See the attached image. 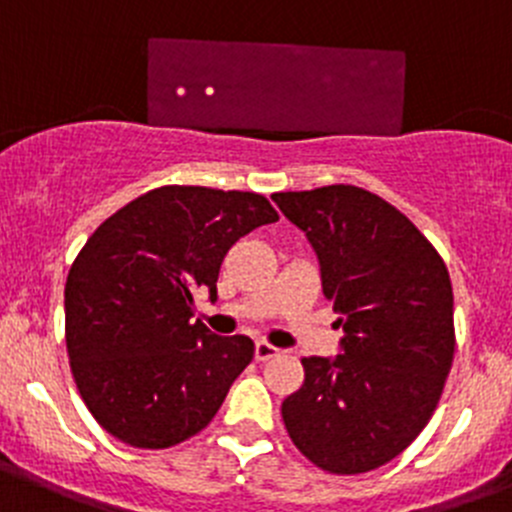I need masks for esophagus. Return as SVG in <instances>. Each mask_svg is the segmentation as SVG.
Wrapping results in <instances>:
<instances>
[{
  "mask_svg": "<svg viewBox=\"0 0 512 512\" xmlns=\"http://www.w3.org/2000/svg\"><path fill=\"white\" fill-rule=\"evenodd\" d=\"M280 353V348H275L272 346V343H267V341H257L255 343V358L257 361H270V358H275Z\"/></svg>",
  "mask_w": 512,
  "mask_h": 512,
  "instance_id": "obj_1",
  "label": "esophagus"
}]
</instances>
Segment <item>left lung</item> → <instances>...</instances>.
<instances>
[{
  "label": "left lung",
  "instance_id": "left-lung-1",
  "mask_svg": "<svg viewBox=\"0 0 512 512\" xmlns=\"http://www.w3.org/2000/svg\"><path fill=\"white\" fill-rule=\"evenodd\" d=\"M272 202L313 245L343 326L338 356L303 358L285 429L321 470H376L417 439L442 396L455 356L450 272L399 209L366 189L280 191Z\"/></svg>",
  "mask_w": 512,
  "mask_h": 512
}]
</instances>
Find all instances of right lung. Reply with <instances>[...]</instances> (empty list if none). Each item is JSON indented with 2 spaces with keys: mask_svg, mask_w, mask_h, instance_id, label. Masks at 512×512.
<instances>
[{
  "mask_svg": "<svg viewBox=\"0 0 512 512\" xmlns=\"http://www.w3.org/2000/svg\"><path fill=\"white\" fill-rule=\"evenodd\" d=\"M270 222L278 212L255 191L159 186L90 234L65 283V343L105 432L164 450L212 422L255 343L191 323L194 293L217 298L229 247Z\"/></svg>",
  "mask_w": 512,
  "mask_h": 512,
  "instance_id": "right-lung-1",
  "label": "right lung"
}]
</instances>
